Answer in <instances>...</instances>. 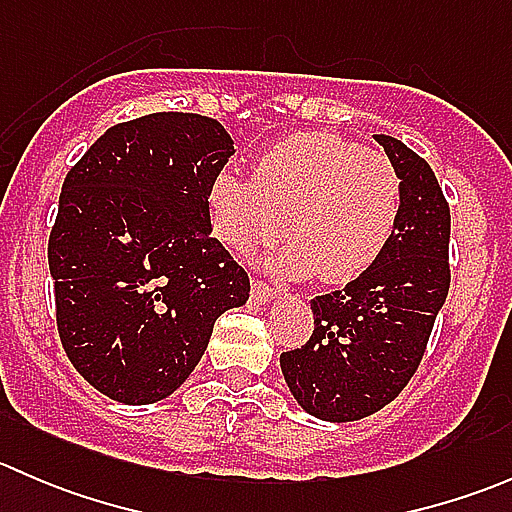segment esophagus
Here are the masks:
<instances>
[{
    "mask_svg": "<svg viewBox=\"0 0 512 512\" xmlns=\"http://www.w3.org/2000/svg\"><path fill=\"white\" fill-rule=\"evenodd\" d=\"M250 294H252V299H255L257 304H265V302H270L272 297H275V292H272V287L265 285V282H262V280H252Z\"/></svg>",
    "mask_w": 512,
    "mask_h": 512,
    "instance_id": "esophagus-1",
    "label": "esophagus"
}]
</instances>
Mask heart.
I'll list each match as a JSON object with an SVG mask.
<instances>
[{"label": "heart", "mask_w": 512, "mask_h": 512, "mask_svg": "<svg viewBox=\"0 0 512 512\" xmlns=\"http://www.w3.org/2000/svg\"><path fill=\"white\" fill-rule=\"evenodd\" d=\"M404 185L381 151L329 131L294 133L267 148L252 178L223 173L208 185L210 232L247 255L277 240L292 242L277 257L287 277L329 285L352 282L379 262L401 218Z\"/></svg>", "instance_id": "obj_1"}]
</instances>
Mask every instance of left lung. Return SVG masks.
<instances>
[{"instance_id":"obj_1","label":"left lung","mask_w":512,"mask_h":512,"mask_svg":"<svg viewBox=\"0 0 512 512\" xmlns=\"http://www.w3.org/2000/svg\"><path fill=\"white\" fill-rule=\"evenodd\" d=\"M376 141L404 185L394 237L371 270L312 299V337L280 356L297 404L322 421H359L404 391L451 287V210L431 165L396 138Z\"/></svg>"}]
</instances>
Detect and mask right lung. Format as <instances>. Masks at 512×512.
I'll list each match as a JSON object with an SVG mask.
<instances>
[{
  "mask_svg": "<svg viewBox=\"0 0 512 512\" xmlns=\"http://www.w3.org/2000/svg\"><path fill=\"white\" fill-rule=\"evenodd\" d=\"M235 153L200 113L108 128L66 173L49 235L56 327L81 376L121 404H153L198 366L250 277L210 237L208 185Z\"/></svg>",
  "mask_w": 512,
  "mask_h": 512,
  "instance_id": "add662e5",
  "label": "right lung"
}]
</instances>
